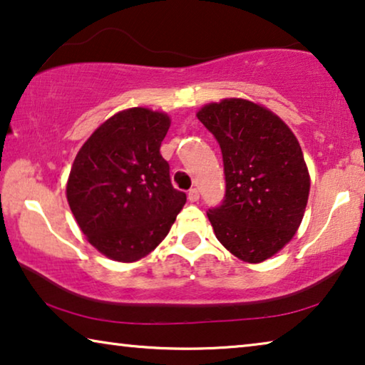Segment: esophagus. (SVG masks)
Listing matches in <instances>:
<instances>
[{
  "mask_svg": "<svg viewBox=\"0 0 365 365\" xmlns=\"http://www.w3.org/2000/svg\"><path fill=\"white\" fill-rule=\"evenodd\" d=\"M200 198V192L197 188H190L188 190V200L192 201V203H195V201H198Z\"/></svg>",
  "mask_w": 365,
  "mask_h": 365,
  "instance_id": "34e87169",
  "label": "esophagus"
}]
</instances>
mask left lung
<instances>
[{
	"instance_id": "1",
	"label": "left lung",
	"mask_w": 365,
	"mask_h": 365,
	"mask_svg": "<svg viewBox=\"0 0 365 365\" xmlns=\"http://www.w3.org/2000/svg\"><path fill=\"white\" fill-rule=\"evenodd\" d=\"M197 116L225 165V198L206 213L217 241L244 262H262L303 220L309 175L300 144L277 114L241 98L210 103Z\"/></svg>"
}]
</instances>
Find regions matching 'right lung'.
Instances as JSON below:
<instances>
[{"label":"right lung","instance_id":"1","mask_svg":"<svg viewBox=\"0 0 365 365\" xmlns=\"http://www.w3.org/2000/svg\"><path fill=\"white\" fill-rule=\"evenodd\" d=\"M168 128L165 113L129 108L106 119L73 160L70 210L91 246L118 262L154 251L187 201L160 155Z\"/></svg>","mask_w":365,"mask_h":365}]
</instances>
